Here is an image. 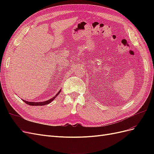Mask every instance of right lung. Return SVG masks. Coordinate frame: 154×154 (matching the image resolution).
<instances>
[{
    "label": "right lung",
    "mask_w": 154,
    "mask_h": 154,
    "mask_svg": "<svg viewBox=\"0 0 154 154\" xmlns=\"http://www.w3.org/2000/svg\"><path fill=\"white\" fill-rule=\"evenodd\" d=\"M61 90H62V89H60V91H58V92L53 97V98H51V99H50V100H47V101H42V102H30V101H25V100H23V101H24L26 104L29 105H32V106H42V105H48V104L50 103L51 101H53L56 98V97H57V96L60 94V92H61Z\"/></svg>",
    "instance_id": "1"
}]
</instances>
